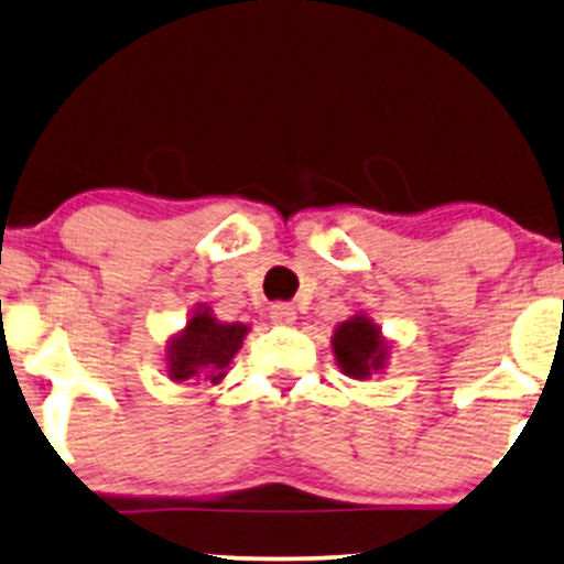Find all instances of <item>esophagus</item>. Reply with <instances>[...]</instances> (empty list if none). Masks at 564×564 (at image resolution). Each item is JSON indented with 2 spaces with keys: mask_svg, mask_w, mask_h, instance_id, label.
<instances>
[{
  "mask_svg": "<svg viewBox=\"0 0 564 564\" xmlns=\"http://www.w3.org/2000/svg\"><path fill=\"white\" fill-rule=\"evenodd\" d=\"M270 319H273L275 325H291L296 319V310L286 302H278L270 306Z\"/></svg>",
  "mask_w": 564,
  "mask_h": 564,
  "instance_id": "34e87169",
  "label": "esophagus"
}]
</instances>
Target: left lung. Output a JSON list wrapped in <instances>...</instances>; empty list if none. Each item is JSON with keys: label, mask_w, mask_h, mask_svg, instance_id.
<instances>
[{"label": "left lung", "mask_w": 564, "mask_h": 564, "mask_svg": "<svg viewBox=\"0 0 564 564\" xmlns=\"http://www.w3.org/2000/svg\"><path fill=\"white\" fill-rule=\"evenodd\" d=\"M333 351L340 369L356 380H365L369 372L380 369L388 354L380 340V330L365 317H354L338 325L333 335Z\"/></svg>", "instance_id": "obj_1"}]
</instances>
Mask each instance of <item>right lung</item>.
Instances as JSON below:
<instances>
[{"label":"right lung","mask_w":564,"mask_h":564,"mask_svg":"<svg viewBox=\"0 0 564 564\" xmlns=\"http://www.w3.org/2000/svg\"><path fill=\"white\" fill-rule=\"evenodd\" d=\"M247 325H220L208 310H197L180 338L169 346V372L182 380H220L234 354L239 351Z\"/></svg>","instance_id":"add662e5"}]
</instances>
